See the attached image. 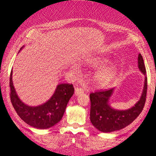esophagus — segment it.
<instances>
[{
	"instance_id": "34e87169",
	"label": "esophagus",
	"mask_w": 156,
	"mask_h": 156,
	"mask_svg": "<svg viewBox=\"0 0 156 156\" xmlns=\"http://www.w3.org/2000/svg\"><path fill=\"white\" fill-rule=\"evenodd\" d=\"M83 89L82 88H80V87H76L75 88V94L76 95H79V94L83 93Z\"/></svg>"
}]
</instances>
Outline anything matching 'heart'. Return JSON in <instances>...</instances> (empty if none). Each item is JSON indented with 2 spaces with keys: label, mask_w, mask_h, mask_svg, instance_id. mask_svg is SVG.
<instances>
[{
  "label": "heart",
  "mask_w": 156,
  "mask_h": 156,
  "mask_svg": "<svg viewBox=\"0 0 156 156\" xmlns=\"http://www.w3.org/2000/svg\"><path fill=\"white\" fill-rule=\"evenodd\" d=\"M98 64L103 66L105 64L104 61L97 62ZM117 73V69L115 66H110V67L103 68L97 73L95 76V80L99 84L103 85L111 81Z\"/></svg>",
  "instance_id": "b5f03b06"
}]
</instances>
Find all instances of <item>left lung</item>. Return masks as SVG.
I'll list each match as a JSON object with an SVG mask.
<instances>
[{
  "label": "left lung",
  "instance_id": "8db88e82",
  "mask_svg": "<svg viewBox=\"0 0 156 156\" xmlns=\"http://www.w3.org/2000/svg\"><path fill=\"white\" fill-rule=\"evenodd\" d=\"M138 67L144 76V87L140 99L129 109L119 110L111 106L109 101L114 93V88L90 94V120L94 128L98 130L103 133H110L121 130L133 122L140 114L145 103L147 89L145 66L140 53L138 56Z\"/></svg>",
  "mask_w": 156,
  "mask_h": 156
}]
</instances>
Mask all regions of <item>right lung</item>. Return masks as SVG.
I'll return each instance as SVG.
<instances>
[{
	"label": "right lung",
	"instance_id": "right-lung-1",
	"mask_svg": "<svg viewBox=\"0 0 156 156\" xmlns=\"http://www.w3.org/2000/svg\"><path fill=\"white\" fill-rule=\"evenodd\" d=\"M24 45L20 48V51ZM11 101L19 117L25 122L37 129H47L54 126L63 117L68 102L74 93L73 84L60 83L47 102L37 106H31L19 98L13 85L12 69L9 80Z\"/></svg>",
	"mask_w": 156,
	"mask_h": 156
}]
</instances>
